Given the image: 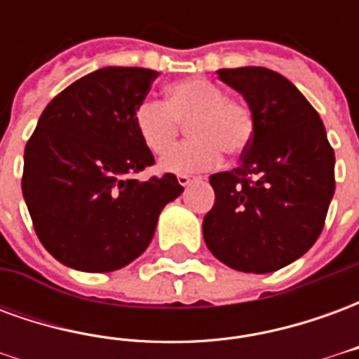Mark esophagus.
<instances>
[{"label":"esophagus","instance_id":"34e87169","mask_svg":"<svg viewBox=\"0 0 359 359\" xmlns=\"http://www.w3.org/2000/svg\"><path fill=\"white\" fill-rule=\"evenodd\" d=\"M177 180H179V184L180 187H188V184H190V182H192V177H190V175H179V177H177Z\"/></svg>","mask_w":359,"mask_h":359}]
</instances>
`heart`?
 <instances>
[{"label": "heart", "instance_id": "1", "mask_svg": "<svg viewBox=\"0 0 359 359\" xmlns=\"http://www.w3.org/2000/svg\"><path fill=\"white\" fill-rule=\"evenodd\" d=\"M187 125L190 140L161 159L165 172H196L219 163L221 151L241 156L252 142L254 121L246 105L229 100L219 84L203 79L172 82L165 103L142 102L134 111V128L142 144L156 156H163Z\"/></svg>", "mask_w": 359, "mask_h": 359}]
</instances>
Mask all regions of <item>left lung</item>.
<instances>
[{
    "label": "left lung",
    "instance_id": "8db88e82",
    "mask_svg": "<svg viewBox=\"0 0 359 359\" xmlns=\"http://www.w3.org/2000/svg\"><path fill=\"white\" fill-rule=\"evenodd\" d=\"M217 76L248 103L254 134L241 167L210 177L215 203L203 217V241L231 269L273 273L323 231L334 151L317 111L283 74L241 67Z\"/></svg>",
    "mask_w": 359,
    "mask_h": 359
}]
</instances>
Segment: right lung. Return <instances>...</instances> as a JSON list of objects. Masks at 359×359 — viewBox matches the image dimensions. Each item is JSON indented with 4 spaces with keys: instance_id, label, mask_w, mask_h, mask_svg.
<instances>
[{
    "instance_id": "right-lung-1",
    "label": "right lung",
    "mask_w": 359,
    "mask_h": 359,
    "mask_svg": "<svg viewBox=\"0 0 359 359\" xmlns=\"http://www.w3.org/2000/svg\"><path fill=\"white\" fill-rule=\"evenodd\" d=\"M156 71L103 67L55 95L25 148L22 196L34 231L57 262L109 273L144 254L165 205L182 194L175 175L138 180L154 156L134 128Z\"/></svg>"
}]
</instances>
